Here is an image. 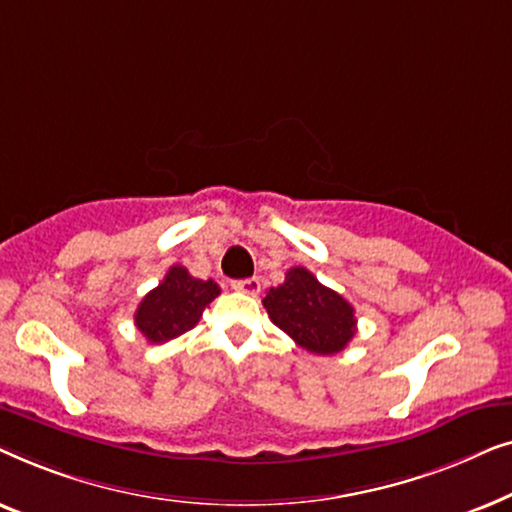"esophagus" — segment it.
Instances as JSON below:
<instances>
[{
  "label": "esophagus",
  "instance_id": "34e87169",
  "mask_svg": "<svg viewBox=\"0 0 512 512\" xmlns=\"http://www.w3.org/2000/svg\"><path fill=\"white\" fill-rule=\"evenodd\" d=\"M233 289L242 291V293H249V296H258V291H261V282H258V277L237 279V282H233Z\"/></svg>",
  "mask_w": 512,
  "mask_h": 512
}]
</instances>
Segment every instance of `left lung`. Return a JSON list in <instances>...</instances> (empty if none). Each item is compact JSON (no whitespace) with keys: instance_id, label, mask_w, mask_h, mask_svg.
<instances>
[{"instance_id":"left-lung-1","label":"left lung","mask_w":512,"mask_h":512,"mask_svg":"<svg viewBox=\"0 0 512 512\" xmlns=\"http://www.w3.org/2000/svg\"><path fill=\"white\" fill-rule=\"evenodd\" d=\"M263 307L272 324L312 354H338L356 333L354 307L305 268L286 272L284 284L265 293Z\"/></svg>"}]
</instances>
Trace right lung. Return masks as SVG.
Masks as SVG:
<instances>
[{
    "mask_svg": "<svg viewBox=\"0 0 512 512\" xmlns=\"http://www.w3.org/2000/svg\"><path fill=\"white\" fill-rule=\"evenodd\" d=\"M219 293V284L212 279H195L184 265H172L163 282L142 298L135 312V326L153 345L179 338L198 324L202 310Z\"/></svg>",
    "mask_w": 512,
    "mask_h": 512,
    "instance_id": "1",
    "label": "right lung"
}]
</instances>
